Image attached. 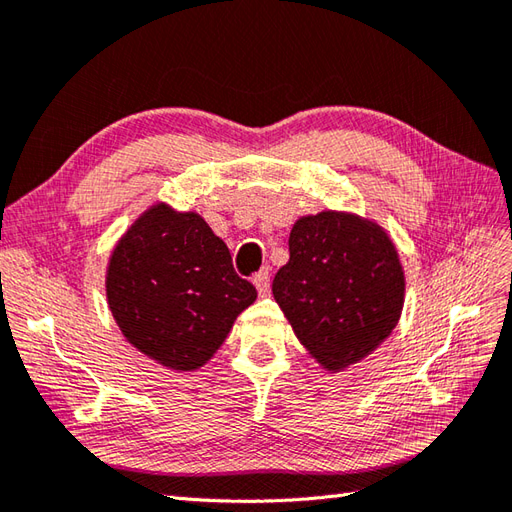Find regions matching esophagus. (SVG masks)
Listing matches in <instances>:
<instances>
[{
	"label": "esophagus",
	"instance_id": "obj_1",
	"mask_svg": "<svg viewBox=\"0 0 512 512\" xmlns=\"http://www.w3.org/2000/svg\"><path fill=\"white\" fill-rule=\"evenodd\" d=\"M254 285H256V289H258V293L263 295H269V271L267 269H260L258 274L254 276Z\"/></svg>",
	"mask_w": 512,
	"mask_h": 512
}]
</instances>
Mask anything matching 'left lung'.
<instances>
[{"label": "left lung", "mask_w": 512, "mask_h": 512, "mask_svg": "<svg viewBox=\"0 0 512 512\" xmlns=\"http://www.w3.org/2000/svg\"><path fill=\"white\" fill-rule=\"evenodd\" d=\"M271 291L302 346L326 370H342L399 324L405 276L381 225L326 210L293 223L289 263Z\"/></svg>", "instance_id": "8db88e82"}]
</instances>
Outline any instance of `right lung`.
Wrapping results in <instances>:
<instances>
[{
  "label": "right lung",
  "mask_w": 512,
  "mask_h": 512,
  "mask_svg": "<svg viewBox=\"0 0 512 512\" xmlns=\"http://www.w3.org/2000/svg\"><path fill=\"white\" fill-rule=\"evenodd\" d=\"M107 302L131 346L170 370H197L256 300L230 249L197 212L155 203L113 247Z\"/></svg>",
  "instance_id": "1"
}]
</instances>
